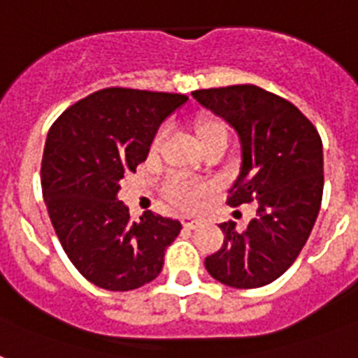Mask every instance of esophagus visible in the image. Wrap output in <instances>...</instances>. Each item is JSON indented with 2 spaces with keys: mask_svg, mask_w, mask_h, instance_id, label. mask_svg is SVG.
Instances as JSON below:
<instances>
[{
  "mask_svg": "<svg viewBox=\"0 0 358 358\" xmlns=\"http://www.w3.org/2000/svg\"><path fill=\"white\" fill-rule=\"evenodd\" d=\"M182 224H184L185 229H196V227L201 224V221L189 217V215H184V217H182Z\"/></svg>",
  "mask_w": 358,
  "mask_h": 358,
  "instance_id": "1",
  "label": "esophagus"
}]
</instances>
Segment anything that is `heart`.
Listing matches in <instances>:
<instances>
[{"label":"heart","mask_w":358,"mask_h":358,"mask_svg":"<svg viewBox=\"0 0 358 358\" xmlns=\"http://www.w3.org/2000/svg\"><path fill=\"white\" fill-rule=\"evenodd\" d=\"M191 126H193V134H195V139L201 146V150L206 148L208 145H213V143H227L229 141V126L223 119H219L215 115H199V117H195ZM159 145H162V134H156L152 137L150 145H148V154L156 156L157 150H159ZM162 191L163 196L178 208L199 206L202 199L208 195L206 185L180 178V176L165 180Z\"/></svg>","instance_id":"1"}]
</instances>
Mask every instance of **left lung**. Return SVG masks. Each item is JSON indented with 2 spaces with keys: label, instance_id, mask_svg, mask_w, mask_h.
Segmentation results:
<instances>
[{
  "label": "left lung",
  "instance_id": "1",
  "mask_svg": "<svg viewBox=\"0 0 358 358\" xmlns=\"http://www.w3.org/2000/svg\"><path fill=\"white\" fill-rule=\"evenodd\" d=\"M196 102L234 126L241 169L229 206L256 204L239 232L221 223L223 247L204 260L215 280L232 288H260L277 280L299 256L316 223L323 195V145L314 124L294 103L256 85L191 92Z\"/></svg>",
  "mask_w": 358,
  "mask_h": 358
}]
</instances>
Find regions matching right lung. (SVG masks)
Here are the masks:
<instances>
[{
    "mask_svg": "<svg viewBox=\"0 0 358 358\" xmlns=\"http://www.w3.org/2000/svg\"><path fill=\"white\" fill-rule=\"evenodd\" d=\"M185 102V94L109 87L70 106L48 131V213L70 262L98 288L128 292L154 280L182 230L152 212L135 223L117 193L124 174L146 159L159 124Z\"/></svg>",
    "mask_w": 358,
    "mask_h": 358,
    "instance_id": "obj_1",
    "label": "right lung"
}]
</instances>
